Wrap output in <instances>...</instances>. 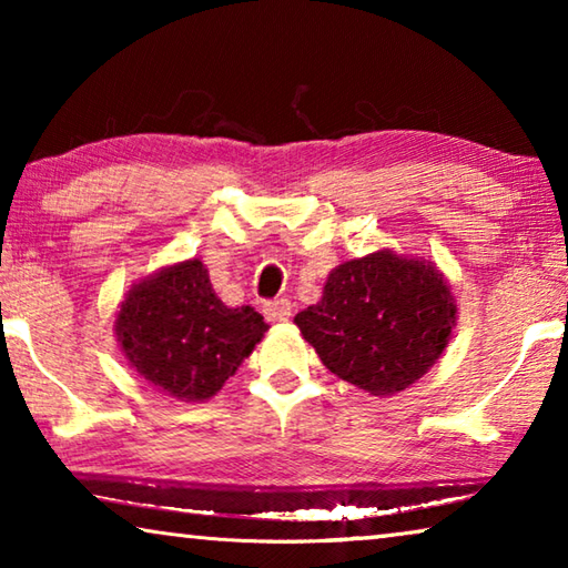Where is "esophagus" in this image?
<instances>
[{"label": "esophagus", "mask_w": 568, "mask_h": 568, "mask_svg": "<svg viewBox=\"0 0 568 568\" xmlns=\"http://www.w3.org/2000/svg\"><path fill=\"white\" fill-rule=\"evenodd\" d=\"M263 313H265V318L271 321V323H285L287 318H291L293 305H291V301H285V297H277V301L265 303Z\"/></svg>", "instance_id": "obj_1"}]
</instances>
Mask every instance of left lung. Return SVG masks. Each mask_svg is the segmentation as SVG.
Wrapping results in <instances>:
<instances>
[{
    "label": "left lung",
    "mask_w": 568,
    "mask_h": 568,
    "mask_svg": "<svg viewBox=\"0 0 568 568\" xmlns=\"http://www.w3.org/2000/svg\"><path fill=\"white\" fill-rule=\"evenodd\" d=\"M456 297L436 263L383 247L335 265L323 297L295 315L325 368L371 396L406 390L456 328Z\"/></svg>",
    "instance_id": "8db88e82"
}]
</instances>
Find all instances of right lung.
<instances>
[{
  "label": "right lung",
  "mask_w": 568,
  "mask_h": 568,
  "mask_svg": "<svg viewBox=\"0 0 568 568\" xmlns=\"http://www.w3.org/2000/svg\"><path fill=\"white\" fill-rule=\"evenodd\" d=\"M267 328L255 307L220 301L200 257L142 277L114 313V338L138 376L185 403L213 398Z\"/></svg>",
  "instance_id": "obj_1"
}]
</instances>
